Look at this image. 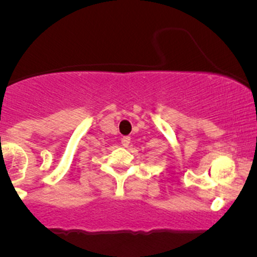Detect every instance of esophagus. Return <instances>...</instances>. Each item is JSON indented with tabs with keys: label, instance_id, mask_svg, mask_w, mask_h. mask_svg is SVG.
Wrapping results in <instances>:
<instances>
[{
	"label": "esophagus",
	"instance_id": "34e87169",
	"mask_svg": "<svg viewBox=\"0 0 257 257\" xmlns=\"http://www.w3.org/2000/svg\"><path fill=\"white\" fill-rule=\"evenodd\" d=\"M120 143H122V145L124 147H128L129 144H131V138L129 137H123L122 140H120Z\"/></svg>",
	"mask_w": 257,
	"mask_h": 257
}]
</instances>
